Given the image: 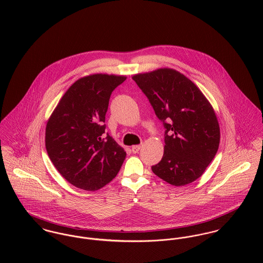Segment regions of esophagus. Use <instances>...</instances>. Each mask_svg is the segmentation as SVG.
<instances>
[{
    "instance_id": "1",
    "label": "esophagus",
    "mask_w": 263,
    "mask_h": 263,
    "mask_svg": "<svg viewBox=\"0 0 263 263\" xmlns=\"http://www.w3.org/2000/svg\"><path fill=\"white\" fill-rule=\"evenodd\" d=\"M141 150V145H138V146H133L132 147V152L134 153V154H136V153H139V151Z\"/></svg>"
}]
</instances>
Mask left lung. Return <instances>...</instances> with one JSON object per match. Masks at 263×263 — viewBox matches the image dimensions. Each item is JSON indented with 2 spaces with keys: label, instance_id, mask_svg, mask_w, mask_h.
I'll return each instance as SVG.
<instances>
[{
  "label": "left lung",
  "instance_id": "obj_1",
  "mask_svg": "<svg viewBox=\"0 0 263 263\" xmlns=\"http://www.w3.org/2000/svg\"><path fill=\"white\" fill-rule=\"evenodd\" d=\"M133 80L166 128L163 158L152 171L174 186L195 181L220 145V125L212 104L192 81L173 69L136 74Z\"/></svg>",
  "mask_w": 263,
  "mask_h": 263
}]
</instances>
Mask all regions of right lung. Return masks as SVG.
<instances>
[{"mask_svg": "<svg viewBox=\"0 0 263 263\" xmlns=\"http://www.w3.org/2000/svg\"><path fill=\"white\" fill-rule=\"evenodd\" d=\"M125 76L93 74L77 80L59 101L45 127V148L71 184L95 191L117 175L126 153L105 133L113 90Z\"/></svg>", "mask_w": 263, "mask_h": 263, "instance_id": "right-lung-1", "label": "right lung"}]
</instances>
